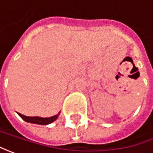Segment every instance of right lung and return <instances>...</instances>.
Segmentation results:
<instances>
[{
  "label": "right lung",
  "mask_w": 153,
  "mask_h": 153,
  "mask_svg": "<svg viewBox=\"0 0 153 153\" xmlns=\"http://www.w3.org/2000/svg\"><path fill=\"white\" fill-rule=\"evenodd\" d=\"M19 115L24 119V121L26 122H29V123H31V124H41V125H46V124H49L52 122H54L56 119L58 118V114L56 115H54L52 117H50V118H40V117H28V116H25V115H23L21 113H19Z\"/></svg>",
  "instance_id": "obj_1"
}]
</instances>
